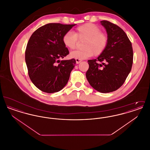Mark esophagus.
Listing matches in <instances>:
<instances>
[{"label": "esophagus", "instance_id": "obj_1", "mask_svg": "<svg viewBox=\"0 0 150 150\" xmlns=\"http://www.w3.org/2000/svg\"><path fill=\"white\" fill-rule=\"evenodd\" d=\"M81 61H82V60H81V59H76V63L77 64H79V63H80Z\"/></svg>", "mask_w": 150, "mask_h": 150}]
</instances>
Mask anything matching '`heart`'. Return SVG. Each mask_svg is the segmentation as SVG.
I'll list each match as a JSON object with an SVG mask.
<instances>
[{
    "instance_id": "heart-1",
    "label": "heart",
    "mask_w": 150,
    "mask_h": 150,
    "mask_svg": "<svg viewBox=\"0 0 150 150\" xmlns=\"http://www.w3.org/2000/svg\"><path fill=\"white\" fill-rule=\"evenodd\" d=\"M78 40L85 41L83 46L84 49L71 52L70 56L75 59H84L94 54H101L107 48L108 36L106 33L101 32L98 26L86 23L78 27L75 33L67 31L62 38L64 45L70 50L76 48Z\"/></svg>"
}]
</instances>
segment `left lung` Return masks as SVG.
Returning <instances> with one entry per match:
<instances>
[{"mask_svg":"<svg viewBox=\"0 0 150 150\" xmlns=\"http://www.w3.org/2000/svg\"><path fill=\"white\" fill-rule=\"evenodd\" d=\"M100 23L106 30L108 43L96 59L88 61L89 66L86 77L94 89L110 93L118 89L125 82L132 69L133 52L128 36L120 27L106 20Z\"/></svg>","mask_w":150,"mask_h":150,"instance_id":"1","label":"left lung"}]
</instances>
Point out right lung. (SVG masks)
Here are the masks:
<instances>
[{
  "label": "right lung",
  "mask_w": 150,
  "mask_h": 150,
  "mask_svg": "<svg viewBox=\"0 0 150 150\" xmlns=\"http://www.w3.org/2000/svg\"><path fill=\"white\" fill-rule=\"evenodd\" d=\"M75 25L48 23L35 30L29 39L25 51L29 77L44 92H59L69 81L76 61L60 60L69 54L62 38Z\"/></svg>",
  "instance_id": "1"
}]
</instances>
